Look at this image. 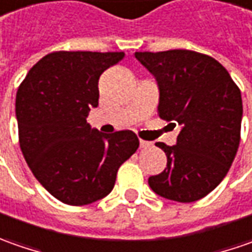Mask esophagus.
I'll use <instances>...</instances> for the list:
<instances>
[{
    "mask_svg": "<svg viewBox=\"0 0 252 252\" xmlns=\"http://www.w3.org/2000/svg\"><path fill=\"white\" fill-rule=\"evenodd\" d=\"M152 142H149V141H143V139H141L139 141V146L142 148V149H148V148H152Z\"/></svg>",
    "mask_w": 252,
    "mask_h": 252,
    "instance_id": "1",
    "label": "esophagus"
}]
</instances>
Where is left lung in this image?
I'll return each mask as SVG.
<instances>
[{"label":"left lung","instance_id":"left-lung-1","mask_svg":"<svg viewBox=\"0 0 252 252\" xmlns=\"http://www.w3.org/2000/svg\"><path fill=\"white\" fill-rule=\"evenodd\" d=\"M136 60L156 78L158 114L180 126L177 145L156 142L167 166L148 183L177 202L206 196L227 174L239 149L243 100L239 86L215 58L191 50L138 51Z\"/></svg>","mask_w":252,"mask_h":252}]
</instances>
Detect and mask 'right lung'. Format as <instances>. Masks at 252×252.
I'll list each match as a JSON object with an SVG mask.
<instances>
[{
    "instance_id": "add662e5",
    "label": "right lung",
    "mask_w": 252,
    "mask_h": 252,
    "mask_svg": "<svg viewBox=\"0 0 252 252\" xmlns=\"http://www.w3.org/2000/svg\"><path fill=\"white\" fill-rule=\"evenodd\" d=\"M124 53L54 51L32 66L16 93L19 145L33 176L61 202L109 195L120 166L139 146L129 131L100 134L86 123L99 104V78Z\"/></svg>"
}]
</instances>
